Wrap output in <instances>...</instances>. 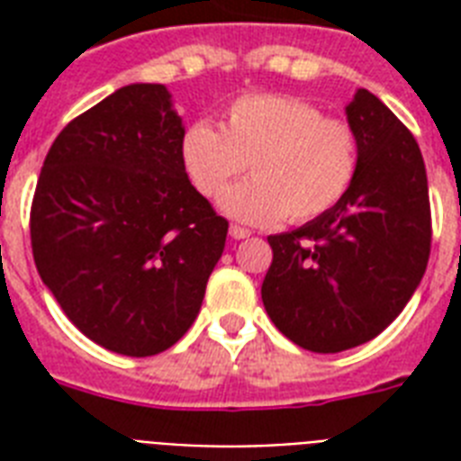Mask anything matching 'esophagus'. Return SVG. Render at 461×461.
Listing matches in <instances>:
<instances>
[{
	"instance_id": "1",
	"label": "esophagus",
	"mask_w": 461,
	"mask_h": 461,
	"mask_svg": "<svg viewBox=\"0 0 461 461\" xmlns=\"http://www.w3.org/2000/svg\"><path fill=\"white\" fill-rule=\"evenodd\" d=\"M230 234L234 239H246V237H251V230H249V227H241V224H231Z\"/></svg>"
}]
</instances>
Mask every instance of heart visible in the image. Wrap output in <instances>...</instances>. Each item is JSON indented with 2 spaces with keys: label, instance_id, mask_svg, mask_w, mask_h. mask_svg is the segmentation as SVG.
Returning <instances> with one entry per match:
<instances>
[{
  "label": "heart",
  "instance_id": "b5f03b06",
  "mask_svg": "<svg viewBox=\"0 0 461 461\" xmlns=\"http://www.w3.org/2000/svg\"><path fill=\"white\" fill-rule=\"evenodd\" d=\"M181 162L205 198L246 172L253 179L222 195L224 212L253 224L308 222L342 201L357 176L358 140L349 122L292 95L251 93L227 107L222 129L188 126Z\"/></svg>",
  "mask_w": 461,
  "mask_h": 461
}]
</instances>
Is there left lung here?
I'll use <instances>...</instances> for the list:
<instances>
[{
    "mask_svg": "<svg viewBox=\"0 0 461 461\" xmlns=\"http://www.w3.org/2000/svg\"><path fill=\"white\" fill-rule=\"evenodd\" d=\"M358 165L335 208L267 237L263 303L275 328L318 354L378 337L419 287L430 256L426 165L407 126L368 90L347 107Z\"/></svg>",
    "mask_w": 461,
    "mask_h": 461,
    "instance_id": "left-lung-1",
    "label": "left lung"
}]
</instances>
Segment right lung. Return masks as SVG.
I'll list each match as a JSON object with an SVG mask.
<instances>
[{
  "instance_id": "1",
  "label": "right lung",
  "mask_w": 461,
  "mask_h": 461,
  "mask_svg": "<svg viewBox=\"0 0 461 461\" xmlns=\"http://www.w3.org/2000/svg\"><path fill=\"white\" fill-rule=\"evenodd\" d=\"M184 126L159 83L124 86L54 139L31 205L38 273L104 349L153 357L194 325L230 222L181 162Z\"/></svg>"
}]
</instances>
